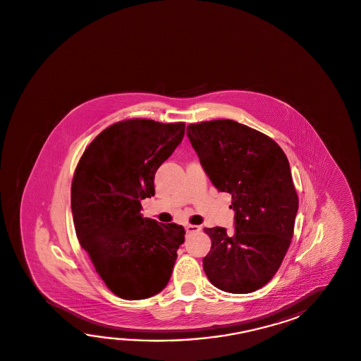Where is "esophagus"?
<instances>
[{"instance_id": "obj_1", "label": "esophagus", "mask_w": 361, "mask_h": 361, "mask_svg": "<svg viewBox=\"0 0 361 361\" xmlns=\"http://www.w3.org/2000/svg\"><path fill=\"white\" fill-rule=\"evenodd\" d=\"M199 230H200V228L197 226V225H188V226H186V233H188V234L198 233Z\"/></svg>"}]
</instances>
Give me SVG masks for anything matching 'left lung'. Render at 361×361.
Returning a JSON list of instances; mask_svg holds the SVG:
<instances>
[{
    "mask_svg": "<svg viewBox=\"0 0 361 361\" xmlns=\"http://www.w3.org/2000/svg\"><path fill=\"white\" fill-rule=\"evenodd\" d=\"M207 176L231 194L234 231L204 228L212 240L203 258L207 278L224 292L250 293L271 280L287 253L298 212V197L281 147L230 119L189 125Z\"/></svg>",
    "mask_w": 361,
    "mask_h": 361,
    "instance_id": "8db88e82",
    "label": "left lung"
}]
</instances>
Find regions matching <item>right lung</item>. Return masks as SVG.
<instances>
[{"instance_id": "right-lung-1", "label": "right lung", "mask_w": 361, "mask_h": 361, "mask_svg": "<svg viewBox=\"0 0 361 361\" xmlns=\"http://www.w3.org/2000/svg\"><path fill=\"white\" fill-rule=\"evenodd\" d=\"M185 123L128 119L105 128L74 172L71 207L82 248L114 295L144 300L169 284L185 240L181 225L142 217L154 176L184 139Z\"/></svg>"}]
</instances>
